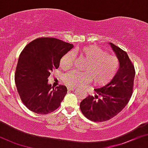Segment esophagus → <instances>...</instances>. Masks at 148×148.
Masks as SVG:
<instances>
[{"instance_id":"34e87169","label":"esophagus","mask_w":148,"mask_h":148,"mask_svg":"<svg viewBox=\"0 0 148 148\" xmlns=\"http://www.w3.org/2000/svg\"><path fill=\"white\" fill-rule=\"evenodd\" d=\"M74 89H75V88L74 87H68V91H74Z\"/></svg>"}]
</instances>
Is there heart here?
Returning a JSON list of instances; mask_svg holds the SVG:
<instances>
[{
    "label": "heart",
    "instance_id": "b5f03b06",
    "mask_svg": "<svg viewBox=\"0 0 148 148\" xmlns=\"http://www.w3.org/2000/svg\"><path fill=\"white\" fill-rule=\"evenodd\" d=\"M76 53L88 61L85 65V72L72 71L65 74L63 81L68 87H80L92 80L97 85H104L113 79L118 71L119 60L115 56L108 55L106 51L96 46L80 48ZM74 55L68 52L63 56L60 66L68 70L72 66Z\"/></svg>",
    "mask_w": 148,
    "mask_h": 148
}]
</instances>
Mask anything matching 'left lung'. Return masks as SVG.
<instances>
[{"mask_svg":"<svg viewBox=\"0 0 148 148\" xmlns=\"http://www.w3.org/2000/svg\"><path fill=\"white\" fill-rule=\"evenodd\" d=\"M108 44L119 60L118 71L109 83L94 89L97 95L94 97L89 95L80 104L83 115L95 122L108 120L117 115L128 103L133 91L135 76L133 64L126 52L112 43Z\"/></svg>","mask_w":148,"mask_h":148,"instance_id":"1","label":"left lung"}]
</instances>
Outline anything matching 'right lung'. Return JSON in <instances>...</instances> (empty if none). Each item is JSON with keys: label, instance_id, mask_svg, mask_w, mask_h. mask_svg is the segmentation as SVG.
Returning <instances> with one entry per match:
<instances>
[{"label": "right lung", "instance_id": "obj_1", "mask_svg": "<svg viewBox=\"0 0 148 148\" xmlns=\"http://www.w3.org/2000/svg\"><path fill=\"white\" fill-rule=\"evenodd\" d=\"M73 47L58 39L41 37L30 42L20 53L15 83L22 102L30 111L45 115L59 107L68 89L64 85L52 87L48 78Z\"/></svg>", "mask_w": 148, "mask_h": 148}]
</instances>
